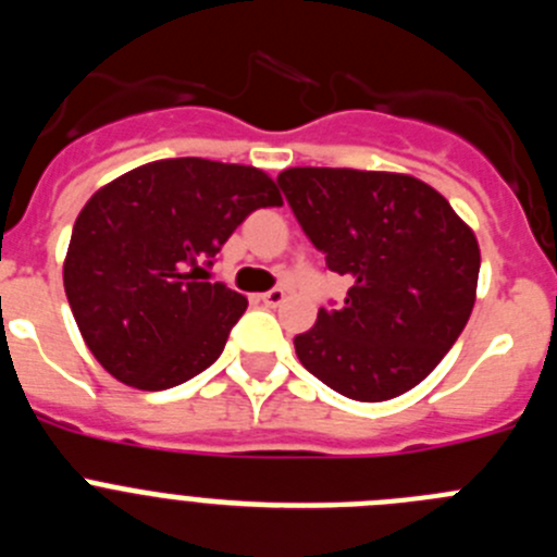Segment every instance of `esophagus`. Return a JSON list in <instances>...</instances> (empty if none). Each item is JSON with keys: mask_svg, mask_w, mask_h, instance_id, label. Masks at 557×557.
<instances>
[{"mask_svg": "<svg viewBox=\"0 0 557 557\" xmlns=\"http://www.w3.org/2000/svg\"><path fill=\"white\" fill-rule=\"evenodd\" d=\"M259 298H262V301L268 304V307H278V304H282L284 298H287V293H284L282 287H273V289H268V293L259 295Z\"/></svg>", "mask_w": 557, "mask_h": 557, "instance_id": "34e87169", "label": "esophagus"}]
</instances>
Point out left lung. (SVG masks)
I'll use <instances>...</instances> for the list:
<instances>
[{"label": "left lung", "mask_w": 557, "mask_h": 557, "mask_svg": "<svg viewBox=\"0 0 557 557\" xmlns=\"http://www.w3.org/2000/svg\"><path fill=\"white\" fill-rule=\"evenodd\" d=\"M284 198L346 301L321 309L295 354L339 396L387 401L424 382L469 323L480 245L441 191L398 172L293 166Z\"/></svg>", "instance_id": "1"}]
</instances>
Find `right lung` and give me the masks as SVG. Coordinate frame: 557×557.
Segmentation results:
<instances>
[{
    "label": "right lung",
    "mask_w": 557,
    "mask_h": 557,
    "mask_svg": "<svg viewBox=\"0 0 557 557\" xmlns=\"http://www.w3.org/2000/svg\"><path fill=\"white\" fill-rule=\"evenodd\" d=\"M282 206L256 166L164 159L125 172L77 214L63 287L97 362L125 385L166 391L223 354L248 298L206 270L250 211Z\"/></svg>",
    "instance_id": "right-lung-1"
}]
</instances>
